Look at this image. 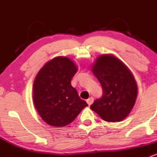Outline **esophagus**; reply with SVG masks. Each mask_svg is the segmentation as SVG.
<instances>
[{
	"label": "esophagus",
	"mask_w": 157,
	"mask_h": 157,
	"mask_svg": "<svg viewBox=\"0 0 157 157\" xmlns=\"http://www.w3.org/2000/svg\"><path fill=\"white\" fill-rule=\"evenodd\" d=\"M86 102H87V103L89 104V105H91L94 102V98L93 97H90V98H89L87 100H86Z\"/></svg>",
	"instance_id": "1"
}]
</instances>
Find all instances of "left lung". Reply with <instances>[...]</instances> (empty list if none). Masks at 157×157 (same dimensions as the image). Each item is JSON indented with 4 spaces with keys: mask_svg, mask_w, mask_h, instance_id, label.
<instances>
[{
    "mask_svg": "<svg viewBox=\"0 0 157 157\" xmlns=\"http://www.w3.org/2000/svg\"><path fill=\"white\" fill-rule=\"evenodd\" d=\"M91 70L101 84L103 94L90 108L105 121H121L136 101L137 85L134 77L121 60L109 55L99 57Z\"/></svg>",
    "mask_w": 157,
    "mask_h": 157,
    "instance_id": "1",
    "label": "left lung"
}]
</instances>
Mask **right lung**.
Listing matches in <instances>:
<instances>
[{"instance_id": "add662e5", "label": "right lung", "mask_w": 157, "mask_h": 157, "mask_svg": "<svg viewBox=\"0 0 157 157\" xmlns=\"http://www.w3.org/2000/svg\"><path fill=\"white\" fill-rule=\"evenodd\" d=\"M76 65L66 57L52 59L40 70L33 85V101L44 122L55 127L71 123L88 106L81 100L71 80Z\"/></svg>"}]
</instances>
